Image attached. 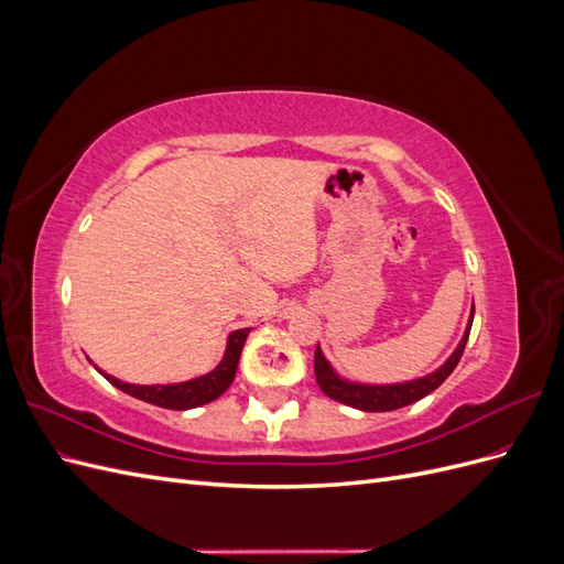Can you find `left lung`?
Listing matches in <instances>:
<instances>
[{
    "instance_id": "obj_1",
    "label": "left lung",
    "mask_w": 564,
    "mask_h": 564,
    "mask_svg": "<svg viewBox=\"0 0 564 564\" xmlns=\"http://www.w3.org/2000/svg\"><path fill=\"white\" fill-rule=\"evenodd\" d=\"M473 315L475 308L470 311L468 317V327L464 332V338L458 340L456 350L447 357V362L442 365L440 369H435L433 373H425L421 379L414 381H404V383H386V386H373V383H357V381H348L344 377H338L336 369L329 365L324 352L315 350V379L322 388L324 395H329L332 400L348 404L352 409H360V412H392V409H400L406 404H414L421 398L431 395V392L445 383V379L454 371V367L458 365L460 355H464L466 340L473 327Z\"/></svg>"
}]
</instances>
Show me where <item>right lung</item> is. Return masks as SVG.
Instances as JSON below:
<instances>
[{"mask_svg": "<svg viewBox=\"0 0 564 564\" xmlns=\"http://www.w3.org/2000/svg\"><path fill=\"white\" fill-rule=\"evenodd\" d=\"M251 329H237L228 336L226 344V352L220 357V362L216 365V369H212L209 373H202L197 379L191 381H181V383H166V386H139V383H124L115 379L112 373H106L104 369H96L104 373V377L119 390H124L127 395L150 402L155 406H164V409H176V412H183V409H195L207 402H214L216 398L224 395V392L230 388L235 371H237V362H240V355L245 348V340L249 336ZM91 362V360H89Z\"/></svg>", "mask_w": 564, "mask_h": 564, "instance_id": "obj_1", "label": "right lung"}]
</instances>
